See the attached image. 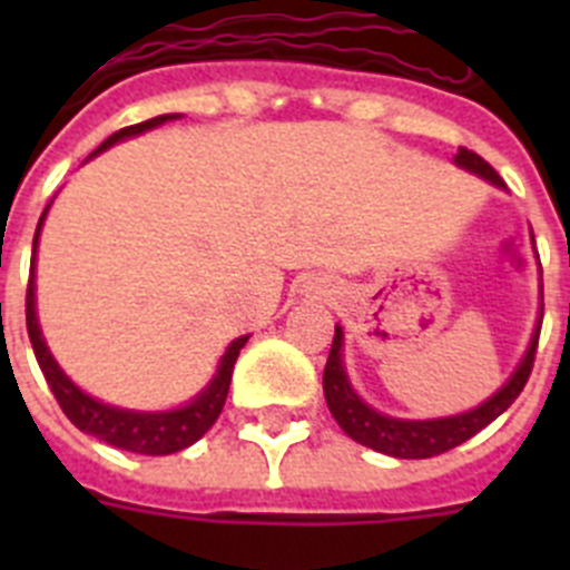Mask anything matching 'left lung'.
<instances>
[{
    "instance_id": "left-lung-1",
    "label": "left lung",
    "mask_w": 570,
    "mask_h": 570,
    "mask_svg": "<svg viewBox=\"0 0 570 570\" xmlns=\"http://www.w3.org/2000/svg\"><path fill=\"white\" fill-rule=\"evenodd\" d=\"M454 163L460 165V168L471 170V174L482 176V179L491 183L493 188H505L500 174H497L482 156L473 154V150L460 148L454 156ZM540 320H537V328H533L531 342H528L520 365L513 367V374L508 376L505 385L497 387L485 402H480V405L471 407V411H462V414L454 416H440V420H400V416L380 414L376 407L367 405V402L354 391L351 380H347L345 354H342L345 331L336 325L328 365H325V374H322L325 402H328L331 414H334V420L340 422V428L351 436V440L360 442V445L365 448H374L380 454L396 456V460H428V456L445 454L451 448L471 440L473 434H480L482 428L491 425V422L497 420L502 411H508L511 402L520 396L528 376H531L533 354H537V342H540Z\"/></svg>"
}]
</instances>
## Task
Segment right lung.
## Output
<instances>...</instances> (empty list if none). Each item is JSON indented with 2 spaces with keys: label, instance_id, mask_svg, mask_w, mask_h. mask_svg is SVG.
Masks as SVG:
<instances>
[{
  "label": "right lung",
  "instance_id": "add662e5",
  "mask_svg": "<svg viewBox=\"0 0 570 570\" xmlns=\"http://www.w3.org/2000/svg\"><path fill=\"white\" fill-rule=\"evenodd\" d=\"M179 119V114H163L154 116L148 122L130 125V128L116 130L99 145L88 159H94L102 150L114 148L116 142L122 139H130V136H139L145 130H154L165 122H174ZM50 208V205H48ZM48 208L42 210L37 225V234H33V256H30V279H28V296H24V322H28V336L30 345H33V354H37L39 367H42L45 380H48L50 391L57 396L59 407L65 411L73 425L82 431V434L97 436V440L108 442L114 448H122V451H130V454H145V456H165L176 454L183 448L194 445L199 436L208 434V428L219 420L223 414V405L228 400V387H230V374H234L236 356L245 347L248 336H239L228 345V351L223 354L219 365H216V374L208 385L188 400L185 405L170 407V411H130V407H116L108 405V402L97 400V396L85 394L77 382L65 374L59 362L50 354L48 342H45L42 328H39V316H37V245L39 234H42L45 216H48Z\"/></svg>",
  "mask_w": 570,
  "mask_h": 570
}]
</instances>
